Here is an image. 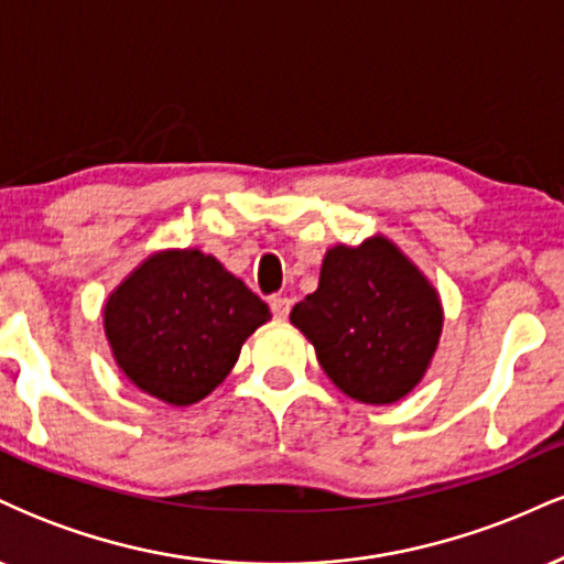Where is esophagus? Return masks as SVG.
Instances as JSON below:
<instances>
[{"label":"esophagus","instance_id":"obj_1","mask_svg":"<svg viewBox=\"0 0 564 564\" xmlns=\"http://www.w3.org/2000/svg\"><path fill=\"white\" fill-rule=\"evenodd\" d=\"M270 310H273L275 321H286L289 318V310H291V300L289 296H270Z\"/></svg>","mask_w":564,"mask_h":564}]
</instances>
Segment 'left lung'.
I'll return each instance as SVG.
<instances>
[{
    "label": "left lung",
    "instance_id": "obj_1",
    "mask_svg": "<svg viewBox=\"0 0 564 564\" xmlns=\"http://www.w3.org/2000/svg\"><path fill=\"white\" fill-rule=\"evenodd\" d=\"M289 318L326 377L368 405L403 400L424 379L443 334L437 289L387 236L332 246L318 289Z\"/></svg>",
    "mask_w": 564,
    "mask_h": 564
}]
</instances>
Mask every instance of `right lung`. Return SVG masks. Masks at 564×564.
<instances>
[{
  "label": "right lung",
  "instance_id": "add662e5",
  "mask_svg": "<svg viewBox=\"0 0 564 564\" xmlns=\"http://www.w3.org/2000/svg\"><path fill=\"white\" fill-rule=\"evenodd\" d=\"M268 321V304L200 249L153 251L102 307L116 366L138 390L177 408L215 392Z\"/></svg>",
  "mask_w": 564,
  "mask_h": 564
}]
</instances>
